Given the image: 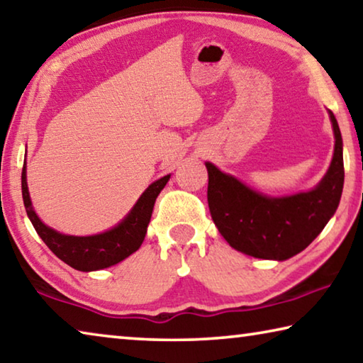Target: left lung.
Here are the masks:
<instances>
[{
    "mask_svg": "<svg viewBox=\"0 0 363 363\" xmlns=\"http://www.w3.org/2000/svg\"><path fill=\"white\" fill-rule=\"evenodd\" d=\"M335 153L320 184L311 192L270 199L245 186L211 163L208 169V206L227 243L245 255L285 261L309 247L340 205L344 163L342 139L333 112Z\"/></svg>",
    "mask_w": 363,
    "mask_h": 363,
    "instance_id": "obj_1",
    "label": "left lung"
}]
</instances>
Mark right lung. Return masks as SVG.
Returning a JSON list of instances; mask_svg holds the SVG:
<instances>
[{"instance_id": "right-lung-1", "label": "right lung", "mask_w": 363, "mask_h": 363, "mask_svg": "<svg viewBox=\"0 0 363 363\" xmlns=\"http://www.w3.org/2000/svg\"><path fill=\"white\" fill-rule=\"evenodd\" d=\"M27 169L22 168V199L26 205V211L30 220L38 232L41 240L46 243V247L56 255L59 259L77 270L89 272V270H99L118 264L134 251H138L143 245L147 225L150 223V216L153 211V205L158 194L167 186L169 174L162 179L150 184L149 189L140 195L138 203L134 205L131 213L113 227L112 230L99 233V235L91 237H73L59 233L51 227L45 225L36 216L30 201L28 187H27Z\"/></svg>"}]
</instances>
